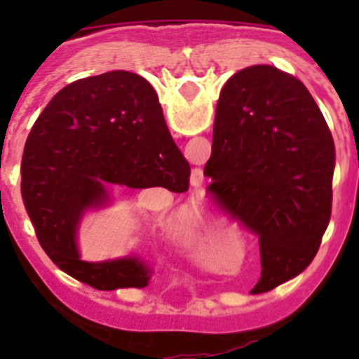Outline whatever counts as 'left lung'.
<instances>
[{
  "label": "left lung",
  "instance_id": "1",
  "mask_svg": "<svg viewBox=\"0 0 359 359\" xmlns=\"http://www.w3.org/2000/svg\"><path fill=\"white\" fill-rule=\"evenodd\" d=\"M334 142L306 86L275 66L228 79L215 109L212 177L215 201L259 236L264 293L302 273L331 219Z\"/></svg>",
  "mask_w": 359,
  "mask_h": 359
}]
</instances>
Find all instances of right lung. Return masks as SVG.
<instances>
[{"label": "right lung", "instance_id": "add662e5", "mask_svg": "<svg viewBox=\"0 0 359 359\" xmlns=\"http://www.w3.org/2000/svg\"><path fill=\"white\" fill-rule=\"evenodd\" d=\"M190 165L165 123L160 100L144 77L115 69L62 88L27 138L21 196L46 255L95 290L145 287L151 268L138 257L86 262L77 230L111 190H189Z\"/></svg>", "mask_w": 359, "mask_h": 359}]
</instances>
